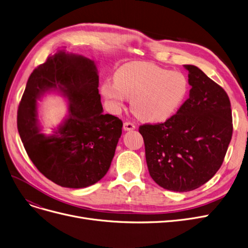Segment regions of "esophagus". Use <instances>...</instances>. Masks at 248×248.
<instances>
[{
    "mask_svg": "<svg viewBox=\"0 0 248 248\" xmlns=\"http://www.w3.org/2000/svg\"><path fill=\"white\" fill-rule=\"evenodd\" d=\"M123 128L125 131H130V130H134L135 129V125L132 122H125L123 125Z\"/></svg>",
    "mask_w": 248,
    "mask_h": 248,
    "instance_id": "34e87169",
    "label": "esophagus"
}]
</instances>
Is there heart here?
Masks as SVG:
<instances>
[{"mask_svg": "<svg viewBox=\"0 0 248 248\" xmlns=\"http://www.w3.org/2000/svg\"><path fill=\"white\" fill-rule=\"evenodd\" d=\"M102 94L114 110L123 108L131 98L133 113L146 122H163L183 104L188 81L180 72L147 62H131L116 71L114 82L105 81Z\"/></svg>", "mask_w": 248, "mask_h": 248, "instance_id": "1", "label": "heart"}]
</instances>
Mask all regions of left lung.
<instances>
[{
    "mask_svg": "<svg viewBox=\"0 0 248 248\" xmlns=\"http://www.w3.org/2000/svg\"><path fill=\"white\" fill-rule=\"evenodd\" d=\"M189 97L163 123L143 124L145 158L154 181L168 190L196 189L220 169L233 133L229 96L200 68L184 66Z\"/></svg>",
    "mask_w": 248,
    "mask_h": 248,
    "instance_id": "1",
    "label": "left lung"
}]
</instances>
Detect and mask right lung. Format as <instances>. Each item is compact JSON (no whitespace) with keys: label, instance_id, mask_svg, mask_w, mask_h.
Returning <instances> with one entry per match:
<instances>
[{"label":"right lung","instance_id":"right-lung-1","mask_svg":"<svg viewBox=\"0 0 248 248\" xmlns=\"http://www.w3.org/2000/svg\"><path fill=\"white\" fill-rule=\"evenodd\" d=\"M93 61L59 51L48 56L28 78L17 114L25 151L48 180L68 188L91 186L107 174L123 122L104 114ZM59 89L69 101L64 123L51 137L39 134L36 101L46 90Z\"/></svg>","mask_w":248,"mask_h":248}]
</instances>
